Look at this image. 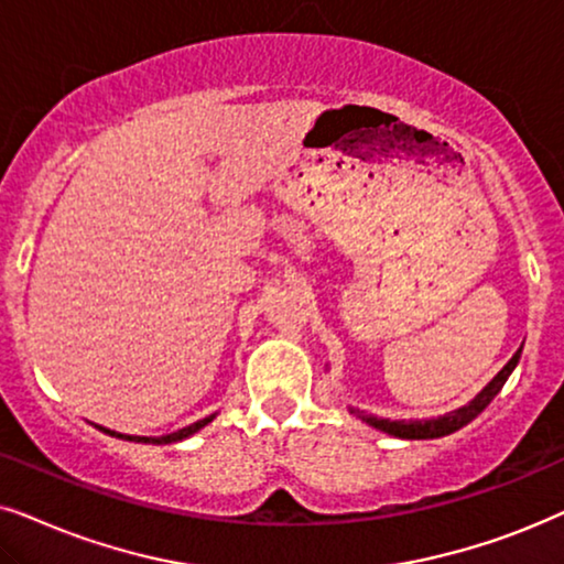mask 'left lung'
<instances>
[{
    "instance_id": "8db88e82",
    "label": "left lung",
    "mask_w": 564,
    "mask_h": 564,
    "mask_svg": "<svg viewBox=\"0 0 564 564\" xmlns=\"http://www.w3.org/2000/svg\"><path fill=\"white\" fill-rule=\"evenodd\" d=\"M518 358H521V348L516 350V356L508 360L506 366L498 371V377H495L490 384H487L482 392H479L475 400L469 404H464V408L454 410V412H446V415L441 417H431V420H387V417H377V415H366L364 410H350L352 415H358L364 423H369L377 427V431H384L389 435H397V438H410V441H420V438H441V435H448L454 431H459L467 423H471L479 412H482L487 404L495 400V394L500 392L502 384H506L510 373L518 366Z\"/></svg>"
}]
</instances>
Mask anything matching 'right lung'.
Returning <instances> with one entry per match:
<instances>
[{
  "mask_svg": "<svg viewBox=\"0 0 564 564\" xmlns=\"http://www.w3.org/2000/svg\"><path fill=\"white\" fill-rule=\"evenodd\" d=\"M216 415H208V417H204V420H198V423H193V425H187V427H180V431H175V433H170V435H156V438H152V435H123V433H116V431H108V427H102V425H97L100 427L102 433H108V435H116V438H126V441H137V444H175V441H183V438H187V435H193V433H198L200 427L204 425H208L212 423Z\"/></svg>",
  "mask_w": 564,
  "mask_h": 564,
  "instance_id": "add662e5",
  "label": "right lung"
}]
</instances>
